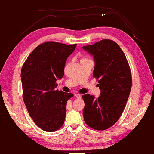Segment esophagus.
<instances>
[{"label":"esophagus","mask_w":154,"mask_h":154,"mask_svg":"<svg viewBox=\"0 0 154 154\" xmlns=\"http://www.w3.org/2000/svg\"><path fill=\"white\" fill-rule=\"evenodd\" d=\"M75 95V97H76V98H78V99H80V98H81V95L80 94H76L74 95Z\"/></svg>","instance_id":"obj_1"}]
</instances>
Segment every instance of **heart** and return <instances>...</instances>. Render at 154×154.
I'll return each mask as SVG.
<instances>
[{
    "label": "heart",
    "mask_w": 154,
    "mask_h": 154,
    "mask_svg": "<svg viewBox=\"0 0 154 154\" xmlns=\"http://www.w3.org/2000/svg\"><path fill=\"white\" fill-rule=\"evenodd\" d=\"M88 60V59H87V58H82V59H81V60Z\"/></svg>",
    "instance_id": "heart-1"
}]
</instances>
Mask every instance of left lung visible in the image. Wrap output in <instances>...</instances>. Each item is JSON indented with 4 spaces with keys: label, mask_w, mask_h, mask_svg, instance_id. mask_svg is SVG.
Segmentation results:
<instances>
[{
    "label": "left lung",
    "mask_w": 154,
    "mask_h": 154,
    "mask_svg": "<svg viewBox=\"0 0 154 154\" xmlns=\"http://www.w3.org/2000/svg\"><path fill=\"white\" fill-rule=\"evenodd\" d=\"M82 48L95 60L93 76L100 96L82 95L84 121L90 128L104 131L116 123L123 112L132 87L131 68L125 54L114 41L102 39Z\"/></svg>",
    "instance_id": "left-lung-1"
}]
</instances>
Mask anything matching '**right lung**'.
I'll list each match as a JSON object with an SVG mask.
<instances>
[{
	"mask_svg": "<svg viewBox=\"0 0 154 154\" xmlns=\"http://www.w3.org/2000/svg\"><path fill=\"white\" fill-rule=\"evenodd\" d=\"M76 46L43 43L33 50L22 67L23 102L33 122L44 131H56L64 124L67 101L74 95L56 90V82L63 77L67 58Z\"/></svg>",
	"mask_w": 154,
	"mask_h": 154,
	"instance_id": "right-lung-1",
	"label": "right lung"
}]
</instances>
